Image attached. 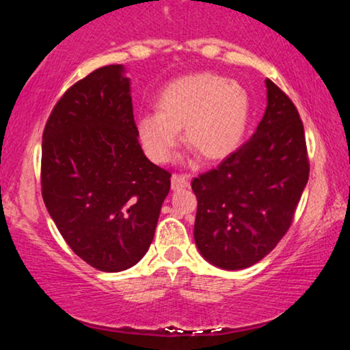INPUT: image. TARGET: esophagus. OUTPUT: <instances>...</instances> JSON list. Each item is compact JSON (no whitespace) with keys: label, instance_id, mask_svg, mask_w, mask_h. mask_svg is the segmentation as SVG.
I'll return each instance as SVG.
<instances>
[{"label":"esophagus","instance_id":"obj_1","mask_svg":"<svg viewBox=\"0 0 350 350\" xmlns=\"http://www.w3.org/2000/svg\"><path fill=\"white\" fill-rule=\"evenodd\" d=\"M189 186V175H172V189H181V188H188Z\"/></svg>","mask_w":350,"mask_h":350}]
</instances>
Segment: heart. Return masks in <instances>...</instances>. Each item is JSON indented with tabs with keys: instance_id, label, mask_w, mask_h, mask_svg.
<instances>
[{
	"instance_id": "obj_1",
	"label": "heart",
	"mask_w": 350,
	"mask_h": 350,
	"mask_svg": "<svg viewBox=\"0 0 350 350\" xmlns=\"http://www.w3.org/2000/svg\"><path fill=\"white\" fill-rule=\"evenodd\" d=\"M250 114V95L241 84L215 73L189 75L162 90L157 111L138 118L137 133L156 164L172 159L181 129L202 159L221 161L241 146Z\"/></svg>"
}]
</instances>
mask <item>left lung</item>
Listing matches in <instances>:
<instances>
[{"label": "left lung", "mask_w": 350, "mask_h": 350, "mask_svg": "<svg viewBox=\"0 0 350 350\" xmlns=\"http://www.w3.org/2000/svg\"><path fill=\"white\" fill-rule=\"evenodd\" d=\"M266 88L265 116L250 140L191 183L198 198L196 245L221 269H245L274 250L309 180L298 109L271 79Z\"/></svg>", "instance_id": "left-lung-1"}]
</instances>
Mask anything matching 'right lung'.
Wrapping results in <instances>:
<instances>
[{
    "label": "right lung",
    "mask_w": 350,
    "mask_h": 350,
    "mask_svg": "<svg viewBox=\"0 0 350 350\" xmlns=\"http://www.w3.org/2000/svg\"><path fill=\"white\" fill-rule=\"evenodd\" d=\"M170 174L148 161L122 65L71 85L42 132L46 208L76 255L95 269L126 271L154 237Z\"/></svg>",
    "instance_id": "add662e5"
}]
</instances>
